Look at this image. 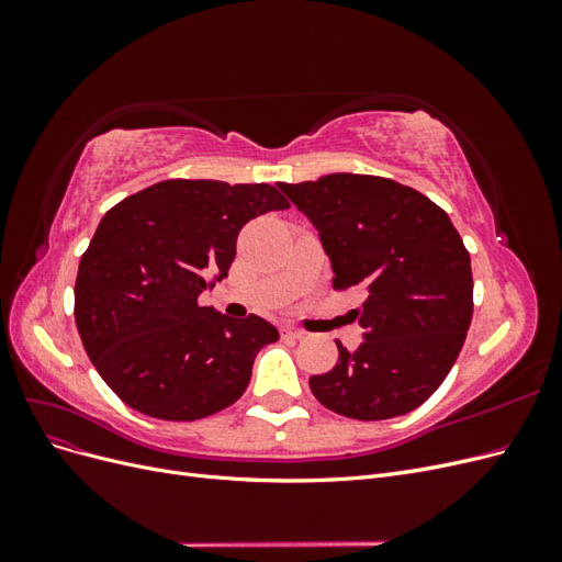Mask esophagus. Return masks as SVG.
<instances>
[{
    "instance_id": "34e87169",
    "label": "esophagus",
    "mask_w": 562,
    "mask_h": 562,
    "mask_svg": "<svg viewBox=\"0 0 562 562\" xmlns=\"http://www.w3.org/2000/svg\"><path fill=\"white\" fill-rule=\"evenodd\" d=\"M302 335L304 333L300 328L291 326V323H285V326H281V337H285V339H300Z\"/></svg>"
}]
</instances>
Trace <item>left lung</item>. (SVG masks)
<instances>
[{"instance_id":"1","label":"left lung","mask_w":562,"mask_h":562,"mask_svg":"<svg viewBox=\"0 0 562 562\" xmlns=\"http://www.w3.org/2000/svg\"><path fill=\"white\" fill-rule=\"evenodd\" d=\"M321 234L333 288H363L351 310L366 339L330 372L312 375L328 411L375 422L415 411L443 384L473 316L471 258L448 213L417 190L380 176L330 173L279 184Z\"/></svg>"}]
</instances>
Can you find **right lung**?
I'll list each match as a JSON object with an SVG mask.
<instances>
[{"label":"right lung","instance_id":"add662e5","mask_svg":"<svg viewBox=\"0 0 562 562\" xmlns=\"http://www.w3.org/2000/svg\"><path fill=\"white\" fill-rule=\"evenodd\" d=\"M291 206L265 182L164 180L112 206L79 260L75 321L100 378L133 411L194 422L236 403L279 330L199 295L227 277L248 220Z\"/></svg>","mask_w":562,"mask_h":562}]
</instances>
